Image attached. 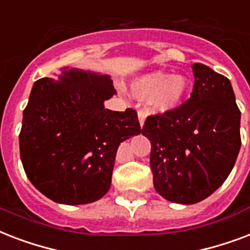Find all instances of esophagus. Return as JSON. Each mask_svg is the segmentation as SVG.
<instances>
[{
    "label": "esophagus",
    "instance_id": "obj_1",
    "mask_svg": "<svg viewBox=\"0 0 250 250\" xmlns=\"http://www.w3.org/2000/svg\"><path fill=\"white\" fill-rule=\"evenodd\" d=\"M137 118H139V123H140V125L143 127V125H144L145 118H146V113H145L144 110H139V113H137Z\"/></svg>",
    "mask_w": 250,
    "mask_h": 250
}]
</instances>
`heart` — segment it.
I'll return each instance as SVG.
<instances>
[{
  "label": "heart",
  "mask_w": 250,
  "mask_h": 250,
  "mask_svg": "<svg viewBox=\"0 0 250 250\" xmlns=\"http://www.w3.org/2000/svg\"><path fill=\"white\" fill-rule=\"evenodd\" d=\"M188 90V82L179 75L170 76L156 71L135 80L131 92L137 98H149V105L154 111L165 113L180 105Z\"/></svg>",
  "instance_id": "b5f03b06"
}]
</instances>
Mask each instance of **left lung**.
Listing matches in <instances>:
<instances>
[{
  "label": "left lung",
  "mask_w": 250,
  "mask_h": 250,
  "mask_svg": "<svg viewBox=\"0 0 250 250\" xmlns=\"http://www.w3.org/2000/svg\"><path fill=\"white\" fill-rule=\"evenodd\" d=\"M190 97L174 110L152 114L141 133L150 140L153 184L164 198L196 204L225 183L241 146L240 110L226 76L201 63Z\"/></svg>",
  "instance_id": "8db88e82"
}]
</instances>
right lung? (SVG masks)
I'll list each match as a JSON object with an SVG mask.
<instances>
[{"label": "right lung", "instance_id": "obj_1", "mask_svg": "<svg viewBox=\"0 0 250 250\" xmlns=\"http://www.w3.org/2000/svg\"><path fill=\"white\" fill-rule=\"evenodd\" d=\"M115 93L107 75L78 68L35 82L19 149L27 178L44 196L82 205L109 190L118 146L141 132L136 110L104 107Z\"/></svg>", "mask_w": 250, "mask_h": 250}]
</instances>
